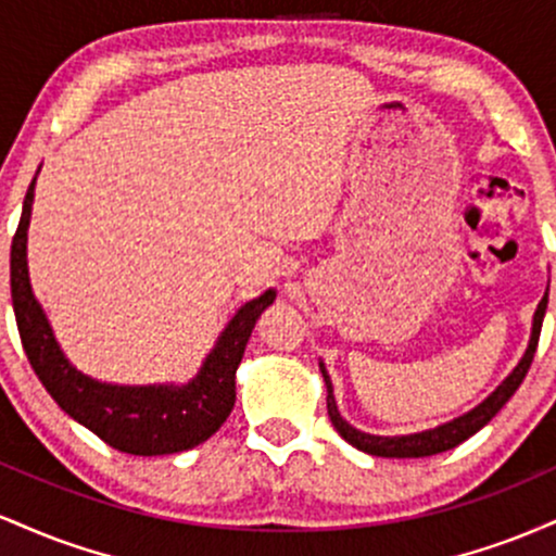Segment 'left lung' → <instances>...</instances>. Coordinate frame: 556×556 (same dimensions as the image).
<instances>
[{"label":"left lung","instance_id":"8db88e82","mask_svg":"<svg viewBox=\"0 0 556 556\" xmlns=\"http://www.w3.org/2000/svg\"><path fill=\"white\" fill-rule=\"evenodd\" d=\"M546 303H548V287H546L544 298H541V303L535 305L533 324H531V340H528L526 353H522L518 366L504 376L502 384L496 387L486 400H481L476 407H470L468 413H463V416L446 420V424H439V426H433V429H426V431L402 433V437H376V433H366V431L355 429V426H350L348 420L340 416V410H337L334 387H331L327 366L318 361V368H321V376H324V384H327V410H329L331 426H334L337 433H340L344 442L353 444L355 450L368 452V455H376V457H429V455H439V452H446V450H452V446L463 444L465 439H470L476 431H481L483 426H486L504 405H507V400L518 392L522 379H526L528 368H531L535 344H539L541 324H544V314H546Z\"/></svg>","mask_w":556,"mask_h":556}]
</instances>
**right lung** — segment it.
<instances>
[{"label": "right lung", "mask_w": 556, "mask_h": 556, "mask_svg": "<svg viewBox=\"0 0 556 556\" xmlns=\"http://www.w3.org/2000/svg\"><path fill=\"white\" fill-rule=\"evenodd\" d=\"M36 177L28 185L21 225L12 238L10 287L23 350L38 381L70 418L127 455H175L203 444L232 413L235 371L258 316L274 303L277 290L269 287L235 311L198 374L185 384L130 387L93 379L70 363L65 350L56 342L47 311L41 308L30 287L28 225L34 212Z\"/></svg>", "instance_id": "add662e5"}]
</instances>
